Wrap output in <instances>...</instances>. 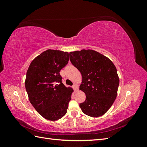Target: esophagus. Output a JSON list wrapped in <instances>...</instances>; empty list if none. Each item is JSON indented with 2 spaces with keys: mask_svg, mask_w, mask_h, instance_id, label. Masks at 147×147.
Masks as SVG:
<instances>
[{
  "mask_svg": "<svg viewBox=\"0 0 147 147\" xmlns=\"http://www.w3.org/2000/svg\"><path fill=\"white\" fill-rule=\"evenodd\" d=\"M73 88L75 91H77L78 90V86L76 84H75L73 85Z\"/></svg>",
  "mask_w": 147,
  "mask_h": 147,
  "instance_id": "esophagus-1",
  "label": "esophagus"
}]
</instances>
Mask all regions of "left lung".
Segmentation results:
<instances>
[{
	"instance_id": "left-lung-1",
	"label": "left lung",
	"mask_w": 147,
	"mask_h": 147,
	"mask_svg": "<svg viewBox=\"0 0 147 147\" xmlns=\"http://www.w3.org/2000/svg\"><path fill=\"white\" fill-rule=\"evenodd\" d=\"M69 56L71 63L82 74L80 90L86 94L80 107L90 117L102 116L117 96L119 80L116 67L108 57L92 50L70 52Z\"/></svg>"
}]
</instances>
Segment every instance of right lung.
<instances>
[{"label": "right lung", "mask_w": 147, "mask_h": 147, "mask_svg": "<svg viewBox=\"0 0 147 147\" xmlns=\"http://www.w3.org/2000/svg\"><path fill=\"white\" fill-rule=\"evenodd\" d=\"M69 53L47 50L31 62L25 87L29 101L42 117L51 121L67 113L73 90L62 83L59 74L69 61Z\"/></svg>", "instance_id": "obj_1"}]
</instances>
